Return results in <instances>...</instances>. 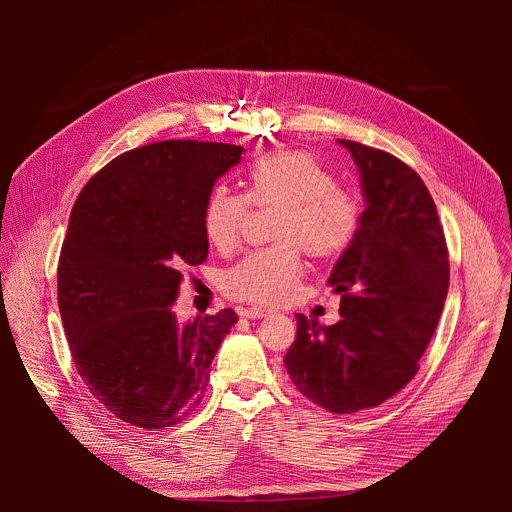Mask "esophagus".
<instances>
[{
    "mask_svg": "<svg viewBox=\"0 0 512 512\" xmlns=\"http://www.w3.org/2000/svg\"><path fill=\"white\" fill-rule=\"evenodd\" d=\"M271 314H273V310H269V308H249V310H243V312H241V316H245V318H249V320L267 318V316H271Z\"/></svg>",
    "mask_w": 512,
    "mask_h": 512,
    "instance_id": "34e87169",
    "label": "esophagus"
}]
</instances>
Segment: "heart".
<instances>
[{
  "mask_svg": "<svg viewBox=\"0 0 512 512\" xmlns=\"http://www.w3.org/2000/svg\"><path fill=\"white\" fill-rule=\"evenodd\" d=\"M247 198L279 204L273 239L279 243L245 255L223 277L227 296L257 304H283L296 294L302 275V247L320 259L340 255L358 231L356 198L336 186L332 172L306 152H267L247 168ZM247 198L214 186L202 210L210 245H235Z\"/></svg>",
  "mask_w": 512,
  "mask_h": 512,
  "instance_id": "heart-1",
  "label": "heart"
}]
</instances>
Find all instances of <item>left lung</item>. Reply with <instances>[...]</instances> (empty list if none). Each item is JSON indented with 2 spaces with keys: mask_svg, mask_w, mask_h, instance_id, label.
<instances>
[{
  "mask_svg": "<svg viewBox=\"0 0 512 512\" xmlns=\"http://www.w3.org/2000/svg\"><path fill=\"white\" fill-rule=\"evenodd\" d=\"M360 174L364 210L328 285L340 294L332 326L298 314L285 369L310 401L332 413L377 407L417 373L448 285L446 237L423 180L395 156L336 139Z\"/></svg>",
  "mask_w": 512,
  "mask_h": 512,
  "instance_id": "left-lung-1",
  "label": "left lung"
}]
</instances>
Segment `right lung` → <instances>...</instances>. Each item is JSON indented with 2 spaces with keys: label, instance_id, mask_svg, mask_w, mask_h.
<instances>
[{
  "label": "right lung",
  "instance_id": "obj_1",
  "mask_svg": "<svg viewBox=\"0 0 512 512\" xmlns=\"http://www.w3.org/2000/svg\"><path fill=\"white\" fill-rule=\"evenodd\" d=\"M241 145L160 141L109 162L79 194L58 261V308L89 391L119 419L164 429L200 405L235 310L178 322L186 265L208 255L206 198Z\"/></svg>",
  "mask_w": 512,
  "mask_h": 512
}]
</instances>
